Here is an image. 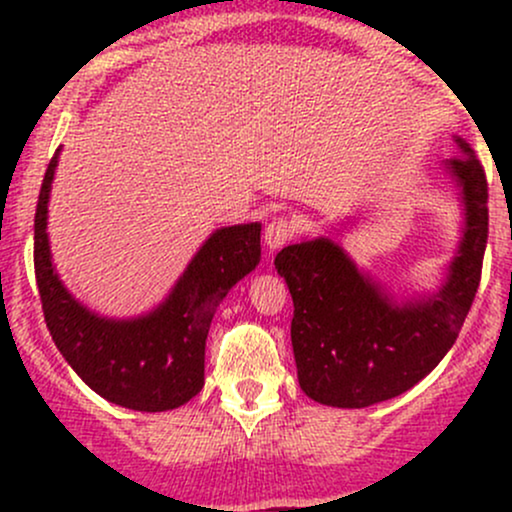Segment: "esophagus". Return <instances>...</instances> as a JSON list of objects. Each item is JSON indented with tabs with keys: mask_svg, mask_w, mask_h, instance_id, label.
Instances as JSON below:
<instances>
[{
	"mask_svg": "<svg viewBox=\"0 0 512 512\" xmlns=\"http://www.w3.org/2000/svg\"><path fill=\"white\" fill-rule=\"evenodd\" d=\"M293 238V223L286 219V216H276L267 223L264 228V243H267L269 250L284 248L286 243Z\"/></svg>",
	"mask_w": 512,
	"mask_h": 512,
	"instance_id": "esophagus-1",
	"label": "esophagus"
}]
</instances>
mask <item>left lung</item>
<instances>
[{
  "label": "left lung",
  "mask_w": 512,
  "mask_h": 512,
  "mask_svg": "<svg viewBox=\"0 0 512 512\" xmlns=\"http://www.w3.org/2000/svg\"><path fill=\"white\" fill-rule=\"evenodd\" d=\"M445 168L460 187L464 231L448 281L421 301L397 303L330 238L303 240L276 255L293 298L291 344L298 383L327 407L385 402L443 361L472 308L489 238V185L472 146Z\"/></svg>",
  "instance_id": "1"
}]
</instances>
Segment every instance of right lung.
Listing matches in <instances>:
<instances>
[{
  "label": "right lung",
  "instance_id": "add662e5",
  "mask_svg": "<svg viewBox=\"0 0 512 512\" xmlns=\"http://www.w3.org/2000/svg\"><path fill=\"white\" fill-rule=\"evenodd\" d=\"M60 154V149H57ZM52 156L35 207V281L60 354L93 392L134 411H168L204 385V346L226 293L260 262V223L219 228L197 250L168 298L149 315L110 320L84 308L62 286L50 260L48 202Z\"/></svg>",
  "mask_w": 512,
  "mask_h": 512
}]
</instances>
